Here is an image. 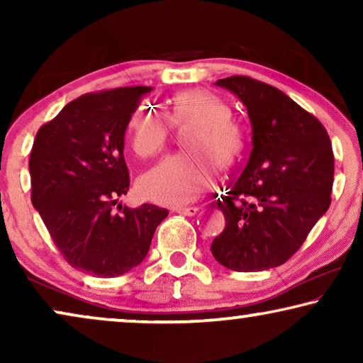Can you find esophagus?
Wrapping results in <instances>:
<instances>
[{
  "label": "esophagus",
  "instance_id": "obj_1",
  "mask_svg": "<svg viewBox=\"0 0 363 363\" xmlns=\"http://www.w3.org/2000/svg\"><path fill=\"white\" fill-rule=\"evenodd\" d=\"M198 210H200L198 206H180L177 208V213H180V215H185V216H195Z\"/></svg>",
  "mask_w": 363,
  "mask_h": 363
}]
</instances>
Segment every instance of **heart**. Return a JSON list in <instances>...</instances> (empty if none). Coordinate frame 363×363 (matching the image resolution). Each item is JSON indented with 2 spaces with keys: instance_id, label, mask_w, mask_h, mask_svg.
Listing matches in <instances>:
<instances>
[{
  "instance_id": "1",
  "label": "heart",
  "mask_w": 363,
  "mask_h": 363,
  "mask_svg": "<svg viewBox=\"0 0 363 363\" xmlns=\"http://www.w3.org/2000/svg\"><path fill=\"white\" fill-rule=\"evenodd\" d=\"M230 107L216 94L188 89L170 99L167 116L153 104L143 102L127 122L128 145L140 158L162 152L170 120L173 125H190L183 145L190 153L168 157L140 178V188L155 200L182 203L205 193L215 182L213 163L228 168L245 148V133L230 118Z\"/></svg>"
}]
</instances>
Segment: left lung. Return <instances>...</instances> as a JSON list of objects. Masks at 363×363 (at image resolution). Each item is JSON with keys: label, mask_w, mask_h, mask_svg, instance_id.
<instances>
[{"label": "left lung", "mask_w": 363, "mask_h": 363, "mask_svg": "<svg viewBox=\"0 0 363 363\" xmlns=\"http://www.w3.org/2000/svg\"><path fill=\"white\" fill-rule=\"evenodd\" d=\"M246 107L252 150L218 200L226 226L211 255L228 269L281 266L329 210L334 153L324 125L279 89L246 76L216 81Z\"/></svg>", "instance_id": "1"}]
</instances>
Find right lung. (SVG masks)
<instances>
[{
    "label": "right lung",
    "instance_id": "right-lung-1",
    "mask_svg": "<svg viewBox=\"0 0 363 363\" xmlns=\"http://www.w3.org/2000/svg\"><path fill=\"white\" fill-rule=\"evenodd\" d=\"M152 87H118L69 102L34 138L31 201L69 264L116 277L145 259L165 208L118 203L130 178L123 137L132 112ZM118 208H115V205Z\"/></svg>",
    "mask_w": 363,
    "mask_h": 363
}]
</instances>
